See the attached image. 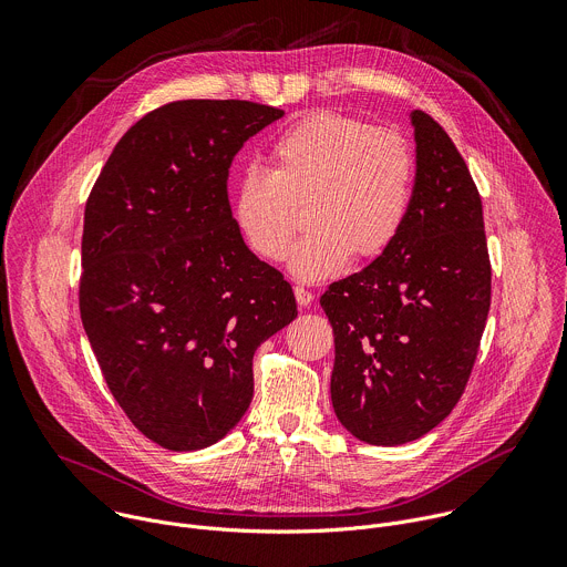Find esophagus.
I'll list each match as a JSON object with an SVG mask.
<instances>
[{
  "instance_id": "obj_1",
  "label": "esophagus",
  "mask_w": 567,
  "mask_h": 567,
  "mask_svg": "<svg viewBox=\"0 0 567 567\" xmlns=\"http://www.w3.org/2000/svg\"><path fill=\"white\" fill-rule=\"evenodd\" d=\"M293 293H296V302H298L300 307H309L311 300H313V293H311L309 289H305V287H296Z\"/></svg>"
}]
</instances>
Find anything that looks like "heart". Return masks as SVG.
<instances>
[{
  "label": "heart",
  "instance_id": "heart-1",
  "mask_svg": "<svg viewBox=\"0 0 567 567\" xmlns=\"http://www.w3.org/2000/svg\"><path fill=\"white\" fill-rule=\"evenodd\" d=\"M415 186L411 145L394 132L318 112L271 145V168H249L233 195V217L247 247L278 262L307 206L311 228L289 256L293 278L339 274L350 258L381 256L406 224Z\"/></svg>",
  "mask_w": 567,
  "mask_h": 567
}]
</instances>
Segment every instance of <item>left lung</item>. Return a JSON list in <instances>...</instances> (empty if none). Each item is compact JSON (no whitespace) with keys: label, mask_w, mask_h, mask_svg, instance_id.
Returning <instances> with one entry per match:
<instances>
[{"label":"left lung","mask_w":567,"mask_h":567,"mask_svg":"<svg viewBox=\"0 0 567 567\" xmlns=\"http://www.w3.org/2000/svg\"><path fill=\"white\" fill-rule=\"evenodd\" d=\"M411 210L392 245L320 296L334 330L332 406L361 442L433 431L468 381L492 305L482 202L457 147L422 110Z\"/></svg>","instance_id":"1"}]
</instances>
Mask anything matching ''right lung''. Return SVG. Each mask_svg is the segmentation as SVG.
<instances>
[{"instance_id":"1","label":"right lung","mask_w":567,"mask_h":567,"mask_svg":"<svg viewBox=\"0 0 567 567\" xmlns=\"http://www.w3.org/2000/svg\"><path fill=\"white\" fill-rule=\"evenodd\" d=\"M285 112L177 101L132 125L85 206L80 318L130 422L168 451L219 442L254 399V354L298 316L241 239L233 156Z\"/></svg>"}]
</instances>
